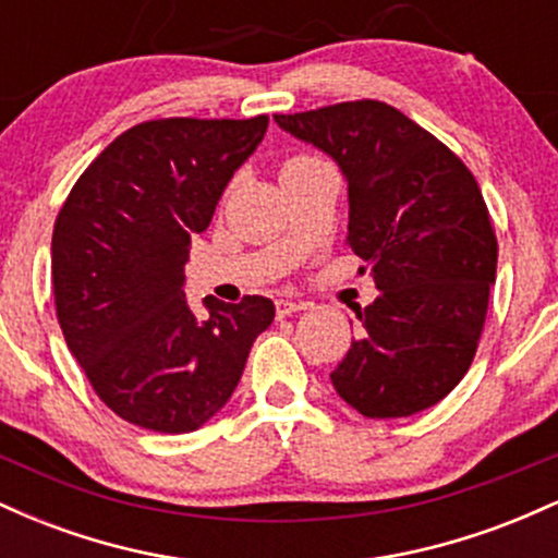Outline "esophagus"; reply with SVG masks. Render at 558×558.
Wrapping results in <instances>:
<instances>
[{"mask_svg": "<svg viewBox=\"0 0 558 558\" xmlns=\"http://www.w3.org/2000/svg\"><path fill=\"white\" fill-rule=\"evenodd\" d=\"M306 310L304 301H291V299H278L275 301V312H278V317H288V315H296V312Z\"/></svg>", "mask_w": 558, "mask_h": 558, "instance_id": "esophagus-1", "label": "esophagus"}]
</instances>
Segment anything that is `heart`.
<instances>
[{
	"mask_svg": "<svg viewBox=\"0 0 558 558\" xmlns=\"http://www.w3.org/2000/svg\"><path fill=\"white\" fill-rule=\"evenodd\" d=\"M310 159H315V157H306V155H299V157H291V159H286V162H283V170H286V168H293V165H301V162H310Z\"/></svg>",
	"mask_w": 558,
	"mask_h": 558,
	"instance_id": "b5f03b06",
	"label": "heart"
}]
</instances>
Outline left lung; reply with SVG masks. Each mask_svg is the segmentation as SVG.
I'll return each instance as SVG.
<instances>
[{
	"label": "left lung",
	"instance_id": "1",
	"mask_svg": "<svg viewBox=\"0 0 558 558\" xmlns=\"http://www.w3.org/2000/svg\"><path fill=\"white\" fill-rule=\"evenodd\" d=\"M338 162L349 183V246L377 299L356 310L360 338L330 373L364 417H409L446 399L483 336L498 243L480 185L433 133L360 99L275 114Z\"/></svg>",
	"mask_w": 558,
	"mask_h": 558
}]
</instances>
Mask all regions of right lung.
<instances>
[{"mask_svg": "<svg viewBox=\"0 0 558 558\" xmlns=\"http://www.w3.org/2000/svg\"><path fill=\"white\" fill-rule=\"evenodd\" d=\"M248 120L165 118L128 128L83 170L52 233L57 319L70 354L118 417L191 433L239 386L275 304L185 301L191 239L207 230L233 172L265 138Z\"/></svg>", "mask_w": 558, "mask_h": 558, "instance_id": "obj_1", "label": "right lung"}]
</instances>
